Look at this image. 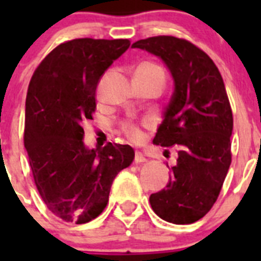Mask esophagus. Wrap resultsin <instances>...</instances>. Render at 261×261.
Listing matches in <instances>:
<instances>
[{"instance_id":"esophagus-1","label":"esophagus","mask_w":261,"mask_h":261,"mask_svg":"<svg viewBox=\"0 0 261 261\" xmlns=\"http://www.w3.org/2000/svg\"><path fill=\"white\" fill-rule=\"evenodd\" d=\"M145 161H146V158H145V156H144V154L140 153V151H136V154H135V162L136 163H142V162H145Z\"/></svg>"}]
</instances>
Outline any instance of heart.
<instances>
[{
    "instance_id": "obj_1",
    "label": "heart",
    "mask_w": 261,
    "mask_h": 261,
    "mask_svg": "<svg viewBox=\"0 0 261 261\" xmlns=\"http://www.w3.org/2000/svg\"><path fill=\"white\" fill-rule=\"evenodd\" d=\"M137 69H146V70L156 71V73H161V74L165 77V71L162 70V68L155 65V64H151V62L141 64ZM121 130H123L124 135H125L129 140H132V141H138V140H141L142 137L141 126L138 125L137 123H133V121H124V123L121 124Z\"/></svg>"
}]
</instances>
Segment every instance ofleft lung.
Returning <instances> with one entry per match:
<instances>
[{"label": "left lung", "instance_id": "left-lung-1", "mask_svg": "<svg viewBox=\"0 0 261 261\" xmlns=\"http://www.w3.org/2000/svg\"><path fill=\"white\" fill-rule=\"evenodd\" d=\"M161 57L171 71L175 91L153 142L177 151L166 188L151 193L150 205L167 222L199 221L218 199L231 163L232 111L213 60L186 39L153 36L132 44Z\"/></svg>", "mask_w": 261, "mask_h": 261}]
</instances>
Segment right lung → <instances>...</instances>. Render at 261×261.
I'll use <instances>...</instances> for the list:
<instances>
[{
	"mask_svg": "<svg viewBox=\"0 0 261 261\" xmlns=\"http://www.w3.org/2000/svg\"><path fill=\"white\" fill-rule=\"evenodd\" d=\"M129 45L128 39L68 40L48 53L30 81L24 147L41 200L65 222L81 225L102 213L115 176L135 159L129 145L90 150L82 141L99 80Z\"/></svg>",
	"mask_w": 261,
	"mask_h": 261,
	"instance_id": "right-lung-1",
	"label": "right lung"
}]
</instances>
